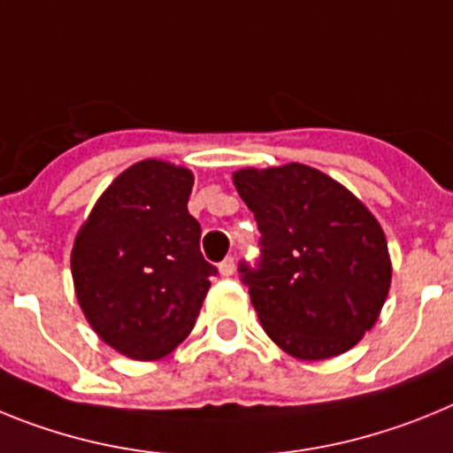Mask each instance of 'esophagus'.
Wrapping results in <instances>:
<instances>
[{
	"instance_id": "1",
	"label": "esophagus",
	"mask_w": 453,
	"mask_h": 453,
	"mask_svg": "<svg viewBox=\"0 0 453 453\" xmlns=\"http://www.w3.org/2000/svg\"><path fill=\"white\" fill-rule=\"evenodd\" d=\"M219 269H221V275H232L234 273V257H226L219 265Z\"/></svg>"
}]
</instances>
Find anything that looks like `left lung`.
<instances>
[{"label": "left lung", "mask_w": 453, "mask_h": 453, "mask_svg": "<svg viewBox=\"0 0 453 453\" xmlns=\"http://www.w3.org/2000/svg\"><path fill=\"white\" fill-rule=\"evenodd\" d=\"M234 187L259 230L255 265L239 262L266 335L289 356L349 351L376 324L392 266L379 221L351 191L303 164L243 168Z\"/></svg>", "instance_id": "left-lung-1"}]
</instances>
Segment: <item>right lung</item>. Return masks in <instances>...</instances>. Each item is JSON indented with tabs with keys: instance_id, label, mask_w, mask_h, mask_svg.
<instances>
[{
	"instance_id": "right-lung-1",
	"label": "right lung",
	"mask_w": 453,
	"mask_h": 453,
	"mask_svg": "<svg viewBox=\"0 0 453 453\" xmlns=\"http://www.w3.org/2000/svg\"><path fill=\"white\" fill-rule=\"evenodd\" d=\"M191 187L187 168L139 161L113 180L74 239L73 280L86 319L134 360H157L184 342L219 273L200 253Z\"/></svg>"
}]
</instances>
